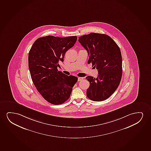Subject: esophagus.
<instances>
[{"label":"esophagus","instance_id":"34e87169","mask_svg":"<svg viewBox=\"0 0 151 151\" xmlns=\"http://www.w3.org/2000/svg\"><path fill=\"white\" fill-rule=\"evenodd\" d=\"M83 79V77H78V81H82Z\"/></svg>","mask_w":151,"mask_h":151}]
</instances>
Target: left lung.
I'll return each instance as SVG.
<instances>
[{"instance_id": "left-lung-1", "label": "left lung", "mask_w": 151, "mask_h": 151, "mask_svg": "<svg viewBox=\"0 0 151 151\" xmlns=\"http://www.w3.org/2000/svg\"><path fill=\"white\" fill-rule=\"evenodd\" d=\"M86 50L92 67L98 70L97 78L87 76L90 86L86 96L91 100L101 101L113 94L120 84L122 74V56L120 48L109 36L91 33L79 37ZM93 67V68H94Z\"/></svg>"}]
</instances>
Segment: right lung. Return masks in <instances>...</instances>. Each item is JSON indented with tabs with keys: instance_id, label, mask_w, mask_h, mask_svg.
Instances as JSON below:
<instances>
[{
	"instance_id": "1",
	"label": "right lung",
	"mask_w": 151,
	"mask_h": 151,
	"mask_svg": "<svg viewBox=\"0 0 151 151\" xmlns=\"http://www.w3.org/2000/svg\"><path fill=\"white\" fill-rule=\"evenodd\" d=\"M76 36L59 37L49 35L39 38L32 46L28 62L36 88L47 102L55 105L69 99L78 78L68 76L57 69L65 53L76 42Z\"/></svg>"
}]
</instances>
